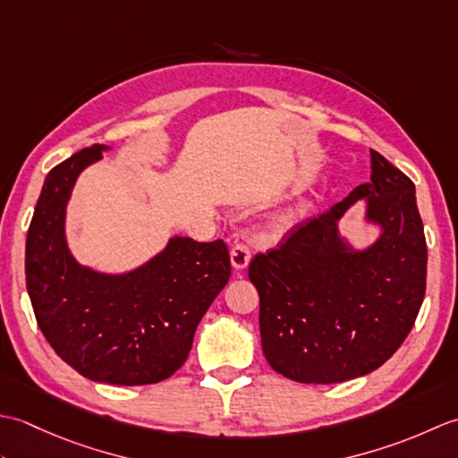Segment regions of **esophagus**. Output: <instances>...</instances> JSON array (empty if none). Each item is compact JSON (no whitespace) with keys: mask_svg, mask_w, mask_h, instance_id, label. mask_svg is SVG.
<instances>
[{"mask_svg":"<svg viewBox=\"0 0 458 458\" xmlns=\"http://www.w3.org/2000/svg\"><path fill=\"white\" fill-rule=\"evenodd\" d=\"M251 259V251L246 244H240V242H236L234 246H232L230 250V261H232V267L234 269H246L248 264Z\"/></svg>","mask_w":458,"mask_h":458,"instance_id":"1","label":"esophagus"}]
</instances>
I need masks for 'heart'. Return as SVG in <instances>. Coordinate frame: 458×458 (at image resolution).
<instances>
[{"label":"heart","instance_id":"b5f03b06","mask_svg":"<svg viewBox=\"0 0 458 458\" xmlns=\"http://www.w3.org/2000/svg\"><path fill=\"white\" fill-rule=\"evenodd\" d=\"M291 228V216H279L271 220L266 226V238L267 240H279L284 238Z\"/></svg>","mask_w":458,"mask_h":458}]
</instances>
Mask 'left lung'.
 <instances>
[{"label":"left lung","mask_w":458,"mask_h":458,"mask_svg":"<svg viewBox=\"0 0 458 458\" xmlns=\"http://www.w3.org/2000/svg\"><path fill=\"white\" fill-rule=\"evenodd\" d=\"M369 157V182L250 264L261 350L277 374L301 384L374 372L402 346L423 303L427 244L415 184L377 151ZM358 199L365 223L378 228L364 249L339 232Z\"/></svg>","instance_id":"obj_1"}]
</instances>
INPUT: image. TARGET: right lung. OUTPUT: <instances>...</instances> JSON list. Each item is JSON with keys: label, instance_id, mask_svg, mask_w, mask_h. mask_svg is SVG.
I'll use <instances>...</instances> for the list:
<instances>
[{"label": "right lung", "instance_id": "1", "mask_svg": "<svg viewBox=\"0 0 458 458\" xmlns=\"http://www.w3.org/2000/svg\"><path fill=\"white\" fill-rule=\"evenodd\" d=\"M108 145H90L47 174L25 244L27 293L37 325L68 366L92 382L145 386L187 360L194 330L228 284L222 240L171 236L122 274L82 266L66 240V207L81 173Z\"/></svg>", "mask_w": 458, "mask_h": 458}]
</instances>
